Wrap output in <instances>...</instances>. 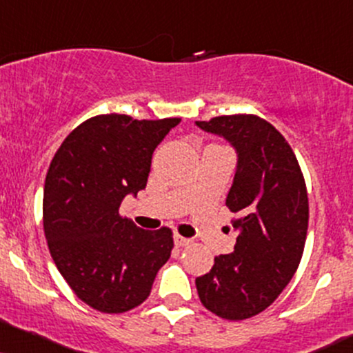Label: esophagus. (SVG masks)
<instances>
[{
  "instance_id": "obj_1",
  "label": "esophagus",
  "mask_w": 353,
  "mask_h": 353,
  "mask_svg": "<svg viewBox=\"0 0 353 353\" xmlns=\"http://www.w3.org/2000/svg\"><path fill=\"white\" fill-rule=\"evenodd\" d=\"M174 241H176L177 246H190V245H192V240L185 239V236H181L179 233H176V235H174Z\"/></svg>"
}]
</instances>
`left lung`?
Wrapping results in <instances>:
<instances>
[{"instance_id": "left-lung-1", "label": "left lung", "mask_w": 353, "mask_h": 353, "mask_svg": "<svg viewBox=\"0 0 353 353\" xmlns=\"http://www.w3.org/2000/svg\"><path fill=\"white\" fill-rule=\"evenodd\" d=\"M199 128L227 138L236 152L227 195L236 214V243L195 279L201 303L215 316L243 321L270 307L298 270L309 223L305 181L284 136L256 114H222Z\"/></svg>"}]
</instances>
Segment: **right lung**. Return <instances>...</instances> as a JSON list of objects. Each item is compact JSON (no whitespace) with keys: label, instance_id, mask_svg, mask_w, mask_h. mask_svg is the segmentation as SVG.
Segmentation results:
<instances>
[{"label":"right lung","instance_id":"1","mask_svg":"<svg viewBox=\"0 0 353 353\" xmlns=\"http://www.w3.org/2000/svg\"><path fill=\"white\" fill-rule=\"evenodd\" d=\"M181 118L97 114L63 139L46 176L42 223L70 290L95 311L121 314L146 301L174 248L168 227L148 232L121 217L126 194L146 188L152 152Z\"/></svg>","mask_w":353,"mask_h":353}]
</instances>
